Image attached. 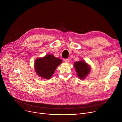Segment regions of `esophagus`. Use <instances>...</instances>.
<instances>
[{
  "mask_svg": "<svg viewBox=\"0 0 122 122\" xmlns=\"http://www.w3.org/2000/svg\"><path fill=\"white\" fill-rule=\"evenodd\" d=\"M64 61H65L66 63H68V62H69V59H64Z\"/></svg>",
  "mask_w": 122,
  "mask_h": 122,
  "instance_id": "34e87169",
  "label": "esophagus"
}]
</instances>
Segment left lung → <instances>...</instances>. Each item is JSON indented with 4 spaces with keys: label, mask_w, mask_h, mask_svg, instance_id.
<instances>
[{
    "label": "left lung",
    "mask_w": 122,
    "mask_h": 122,
    "mask_svg": "<svg viewBox=\"0 0 122 122\" xmlns=\"http://www.w3.org/2000/svg\"><path fill=\"white\" fill-rule=\"evenodd\" d=\"M75 69L80 79L83 80L91 71L89 66L84 61H78L74 63Z\"/></svg>",
    "instance_id": "8db88e82"
}]
</instances>
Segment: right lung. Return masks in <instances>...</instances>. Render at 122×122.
<instances>
[{"label":"right lung","mask_w":122,"mask_h":122,"mask_svg":"<svg viewBox=\"0 0 122 122\" xmlns=\"http://www.w3.org/2000/svg\"><path fill=\"white\" fill-rule=\"evenodd\" d=\"M62 60L52 55L36 59L35 68L36 74L42 78L50 79L54 73L57 67L62 63Z\"/></svg>","instance_id":"add662e5"}]
</instances>
